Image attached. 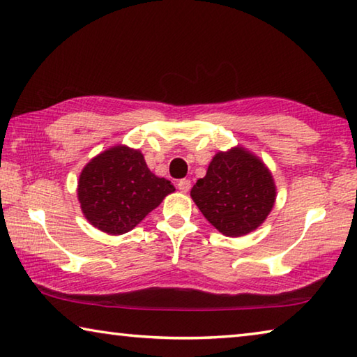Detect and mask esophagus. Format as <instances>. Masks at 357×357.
<instances>
[{"mask_svg":"<svg viewBox=\"0 0 357 357\" xmlns=\"http://www.w3.org/2000/svg\"><path fill=\"white\" fill-rule=\"evenodd\" d=\"M190 181L189 179H181V181H178V189L181 190V192H189L190 190Z\"/></svg>","mask_w":357,"mask_h":357,"instance_id":"obj_1","label":"esophagus"}]
</instances>
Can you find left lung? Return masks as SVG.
<instances>
[{"mask_svg": "<svg viewBox=\"0 0 357 357\" xmlns=\"http://www.w3.org/2000/svg\"><path fill=\"white\" fill-rule=\"evenodd\" d=\"M190 197L222 234L238 238L266 220L275 202V184L268 167L238 146L213 157Z\"/></svg>", "mask_w": 357, "mask_h": 357, "instance_id": "obj_1", "label": "left lung"}]
</instances>
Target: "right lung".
Here are the masks:
<instances>
[{
  "label": "right lung",
  "instance_id": "obj_1",
  "mask_svg": "<svg viewBox=\"0 0 357 357\" xmlns=\"http://www.w3.org/2000/svg\"><path fill=\"white\" fill-rule=\"evenodd\" d=\"M174 187L149 170L138 149L113 146L86 164L78 179V202L93 227L124 234L155 209Z\"/></svg>",
  "mask_w": 357,
  "mask_h": 357
}]
</instances>
